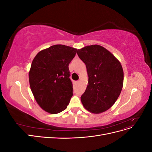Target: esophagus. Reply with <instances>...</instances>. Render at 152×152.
I'll return each instance as SVG.
<instances>
[{
  "label": "esophagus",
  "mask_w": 152,
  "mask_h": 152,
  "mask_svg": "<svg viewBox=\"0 0 152 152\" xmlns=\"http://www.w3.org/2000/svg\"><path fill=\"white\" fill-rule=\"evenodd\" d=\"M75 84H76V85H77L78 84H79V80H77V81H75Z\"/></svg>",
  "instance_id": "obj_1"
}]
</instances>
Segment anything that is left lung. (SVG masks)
Listing matches in <instances>:
<instances>
[{
  "label": "left lung",
  "mask_w": 152,
  "mask_h": 152,
  "mask_svg": "<svg viewBox=\"0 0 152 152\" xmlns=\"http://www.w3.org/2000/svg\"><path fill=\"white\" fill-rule=\"evenodd\" d=\"M77 54L86 65L89 82L81 102L93 113L107 111L115 103L123 86L121 63L107 49L92 45L78 49Z\"/></svg>",
  "instance_id": "8db88e82"
}]
</instances>
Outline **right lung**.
Listing matches in <instances>:
<instances>
[{
  "label": "right lung",
  "mask_w": 152,
  "mask_h": 152,
  "mask_svg": "<svg viewBox=\"0 0 152 152\" xmlns=\"http://www.w3.org/2000/svg\"><path fill=\"white\" fill-rule=\"evenodd\" d=\"M77 49L54 45L40 51L32 61L30 86L36 102L45 112L56 114L65 110L73 96L68 65Z\"/></svg>",
  "instance_id": "1"
}]
</instances>
